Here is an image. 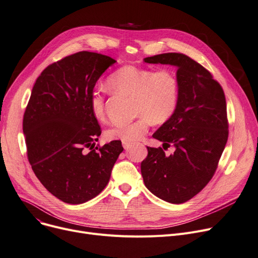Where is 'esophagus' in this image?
I'll list each match as a JSON object with an SVG mask.
<instances>
[{
    "label": "esophagus",
    "mask_w": 258,
    "mask_h": 258,
    "mask_svg": "<svg viewBox=\"0 0 258 258\" xmlns=\"http://www.w3.org/2000/svg\"><path fill=\"white\" fill-rule=\"evenodd\" d=\"M122 145H123L124 150H128V148L132 147V143H125V142H123V143H122Z\"/></svg>",
    "instance_id": "34e87169"
}]
</instances>
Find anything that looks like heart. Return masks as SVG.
I'll use <instances>...</instances> for the list:
<instances>
[{
    "mask_svg": "<svg viewBox=\"0 0 258 258\" xmlns=\"http://www.w3.org/2000/svg\"><path fill=\"white\" fill-rule=\"evenodd\" d=\"M106 84L115 94L134 98V114L138 117L132 122L113 124L105 132L108 140L133 143L145 136L154 123H164L175 113L180 101V80L174 72L153 70L136 66H123L111 73ZM90 107L96 119L104 117L105 98L100 90L90 95Z\"/></svg>",
    "mask_w": 258,
    "mask_h": 258,
    "instance_id": "heart-1",
    "label": "heart"
}]
</instances>
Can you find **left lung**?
<instances>
[{
  "label": "left lung",
  "instance_id": "left-lung-1",
  "mask_svg": "<svg viewBox=\"0 0 258 258\" xmlns=\"http://www.w3.org/2000/svg\"><path fill=\"white\" fill-rule=\"evenodd\" d=\"M144 61L178 67V108L153 135L175 151L167 157L161 147H147L141 173L148 190L181 204L197 196L218 168L229 135L224 90L206 68L183 53H163Z\"/></svg>",
  "mask_w": 258,
  "mask_h": 258
}]
</instances>
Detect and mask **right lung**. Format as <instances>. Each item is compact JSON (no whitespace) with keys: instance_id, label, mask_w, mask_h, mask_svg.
<instances>
[{"instance_id":"right-lung-1","label":"right lung","mask_w":258,"mask_h":258,"mask_svg":"<svg viewBox=\"0 0 258 258\" xmlns=\"http://www.w3.org/2000/svg\"><path fill=\"white\" fill-rule=\"evenodd\" d=\"M116 60L81 51L49 64L33 86L23 118L27 157L47 190L67 204H83L107 185L121 141L96 146L101 134L91 112L96 81Z\"/></svg>"}]
</instances>
